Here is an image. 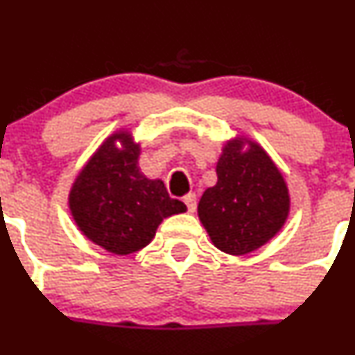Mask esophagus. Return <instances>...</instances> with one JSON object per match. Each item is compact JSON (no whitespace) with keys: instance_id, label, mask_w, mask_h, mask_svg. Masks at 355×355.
<instances>
[{"instance_id":"34e87169","label":"esophagus","mask_w":355,"mask_h":355,"mask_svg":"<svg viewBox=\"0 0 355 355\" xmlns=\"http://www.w3.org/2000/svg\"><path fill=\"white\" fill-rule=\"evenodd\" d=\"M184 202L187 204L189 213H194L196 207H198V199H196V194H189L184 198Z\"/></svg>"}]
</instances>
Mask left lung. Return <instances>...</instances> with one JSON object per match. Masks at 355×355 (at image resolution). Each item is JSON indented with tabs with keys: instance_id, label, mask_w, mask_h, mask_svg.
I'll list each match as a JSON object with an SVG mask.
<instances>
[{
	"instance_id": "left-lung-1",
	"label": "left lung",
	"mask_w": 355,
	"mask_h": 355,
	"mask_svg": "<svg viewBox=\"0 0 355 355\" xmlns=\"http://www.w3.org/2000/svg\"><path fill=\"white\" fill-rule=\"evenodd\" d=\"M216 175V185L206 189L198 206L211 242L234 256L259 249L288 216V189L280 170L259 144L237 137L223 148Z\"/></svg>"
}]
</instances>
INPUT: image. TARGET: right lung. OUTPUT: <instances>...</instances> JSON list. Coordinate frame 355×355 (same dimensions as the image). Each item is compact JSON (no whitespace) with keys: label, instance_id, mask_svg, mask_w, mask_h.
Segmentation results:
<instances>
[{"label":"right lung","instance_id":"right-lung-1","mask_svg":"<svg viewBox=\"0 0 355 355\" xmlns=\"http://www.w3.org/2000/svg\"><path fill=\"white\" fill-rule=\"evenodd\" d=\"M139 155L130 132H116L82 168L68 196L82 234L118 256L146 247L164 218L187 211L182 200L170 198L163 182L142 173Z\"/></svg>","mask_w":355,"mask_h":355}]
</instances>
